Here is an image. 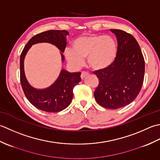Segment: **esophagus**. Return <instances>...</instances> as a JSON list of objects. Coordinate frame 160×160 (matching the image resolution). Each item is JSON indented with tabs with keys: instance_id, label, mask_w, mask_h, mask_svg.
<instances>
[{
	"instance_id": "34e87169",
	"label": "esophagus",
	"mask_w": 160,
	"mask_h": 160,
	"mask_svg": "<svg viewBox=\"0 0 160 160\" xmlns=\"http://www.w3.org/2000/svg\"><path fill=\"white\" fill-rule=\"evenodd\" d=\"M88 74H89L88 73V72H81V79H83L84 78L86 77V76L88 75Z\"/></svg>"
}]
</instances>
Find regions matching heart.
<instances>
[{"label": "heart", "mask_w": 160, "mask_h": 160, "mask_svg": "<svg viewBox=\"0 0 160 160\" xmlns=\"http://www.w3.org/2000/svg\"><path fill=\"white\" fill-rule=\"evenodd\" d=\"M64 54L66 60L74 69H79L87 57L88 64L94 70H102L110 67L117 54L116 41L110 36L89 34L81 36L72 42Z\"/></svg>", "instance_id": "1"}]
</instances>
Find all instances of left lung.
<instances>
[{"instance_id": "left-lung-1", "label": "left lung", "mask_w": 160, "mask_h": 160, "mask_svg": "<svg viewBox=\"0 0 160 160\" xmlns=\"http://www.w3.org/2000/svg\"><path fill=\"white\" fill-rule=\"evenodd\" d=\"M117 40V54L106 69L94 72L99 85L94 92L96 102L109 109L128 105L139 94L144 81L145 62L136 39L127 32L110 30Z\"/></svg>"}]
</instances>
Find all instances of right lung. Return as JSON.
Listing matches in <instances>:
<instances>
[{"label":"right lung","instance_id":"1","mask_svg":"<svg viewBox=\"0 0 160 160\" xmlns=\"http://www.w3.org/2000/svg\"><path fill=\"white\" fill-rule=\"evenodd\" d=\"M66 30H49L35 35L26 44L20 57L21 83L25 97L37 108L48 112L61 111L70 105L73 97V88L81 81V72H69L62 69L57 80L48 88L37 89L32 86L25 77L24 59L32 45L40 43H48L55 45L59 50L62 62L66 47Z\"/></svg>","mask_w":160,"mask_h":160}]
</instances>
